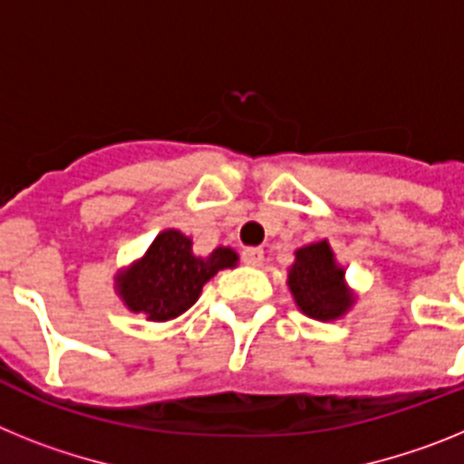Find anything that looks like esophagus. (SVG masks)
<instances>
[{
    "label": "esophagus",
    "instance_id": "1",
    "mask_svg": "<svg viewBox=\"0 0 464 464\" xmlns=\"http://www.w3.org/2000/svg\"><path fill=\"white\" fill-rule=\"evenodd\" d=\"M243 261L247 266H261V264H264V249H261V247H247L243 252Z\"/></svg>",
    "mask_w": 464,
    "mask_h": 464
}]
</instances>
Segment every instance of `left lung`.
Instances as JSON below:
<instances>
[{
  "label": "left lung",
  "instance_id": "left-lung-1",
  "mask_svg": "<svg viewBox=\"0 0 464 464\" xmlns=\"http://www.w3.org/2000/svg\"><path fill=\"white\" fill-rule=\"evenodd\" d=\"M287 287L301 313L320 322L341 320L357 304V294L345 282V268L336 261L327 237L294 252Z\"/></svg>",
  "mask_w": 464,
  "mask_h": 464
}]
</instances>
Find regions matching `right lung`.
I'll list each match as a JSON object with an SVG mask.
<instances>
[{
  "label": "right lung",
  "mask_w": 464,
  "mask_h": 464,
  "mask_svg": "<svg viewBox=\"0 0 464 464\" xmlns=\"http://www.w3.org/2000/svg\"><path fill=\"white\" fill-rule=\"evenodd\" d=\"M237 252L217 247L208 256L193 252V240L177 228H165L140 259L114 276V292L130 313L149 322H170L187 313L212 277L236 268Z\"/></svg>",
  "instance_id": "add662e5"
}]
</instances>
